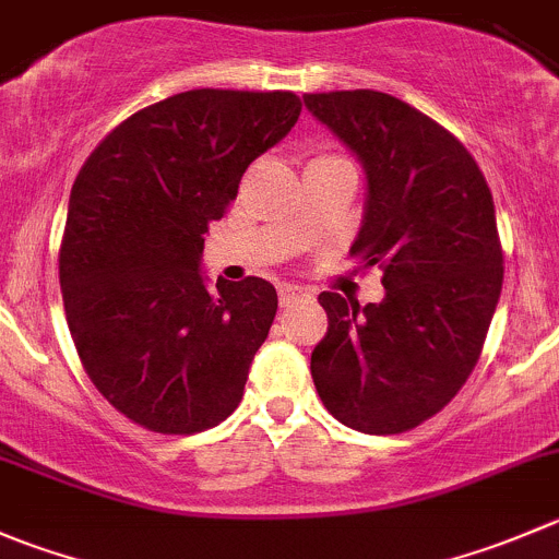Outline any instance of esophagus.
Returning a JSON list of instances; mask_svg holds the SVG:
<instances>
[{"instance_id": "esophagus-1", "label": "esophagus", "mask_w": 559, "mask_h": 559, "mask_svg": "<svg viewBox=\"0 0 559 559\" xmlns=\"http://www.w3.org/2000/svg\"><path fill=\"white\" fill-rule=\"evenodd\" d=\"M302 297H308V295L300 289V286H292V284H281L278 286V300H281V306H284V308L295 306V302L302 300Z\"/></svg>"}]
</instances>
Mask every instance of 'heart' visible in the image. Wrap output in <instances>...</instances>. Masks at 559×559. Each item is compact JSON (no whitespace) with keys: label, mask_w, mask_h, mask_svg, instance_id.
<instances>
[{"label":"heart","mask_w":559,"mask_h":559,"mask_svg":"<svg viewBox=\"0 0 559 559\" xmlns=\"http://www.w3.org/2000/svg\"><path fill=\"white\" fill-rule=\"evenodd\" d=\"M317 158H341V155H317Z\"/></svg>","instance_id":"heart-1"}]
</instances>
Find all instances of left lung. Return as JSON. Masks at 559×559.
Returning <instances> with one entry per match:
<instances>
[{
	"label": "left lung",
	"instance_id": "8db88e82",
	"mask_svg": "<svg viewBox=\"0 0 559 559\" xmlns=\"http://www.w3.org/2000/svg\"><path fill=\"white\" fill-rule=\"evenodd\" d=\"M302 100L362 160L366 221L349 253L384 286L366 308L319 295L313 384L349 429L401 435L435 417L484 352L506 273L495 199L467 147L409 103L373 90Z\"/></svg>",
	"mask_w": 559,
	"mask_h": 559
}]
</instances>
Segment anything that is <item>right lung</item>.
Wrapping results in <instances>:
<instances>
[{
  "label": "right lung",
  "instance_id": "add662e5",
  "mask_svg": "<svg viewBox=\"0 0 559 559\" xmlns=\"http://www.w3.org/2000/svg\"><path fill=\"white\" fill-rule=\"evenodd\" d=\"M302 111L295 92L191 90L130 114L73 182L59 246L64 317L86 377L155 435H199L237 409L278 295L204 286V231Z\"/></svg>",
  "mask_w": 559,
  "mask_h": 559
}]
</instances>
